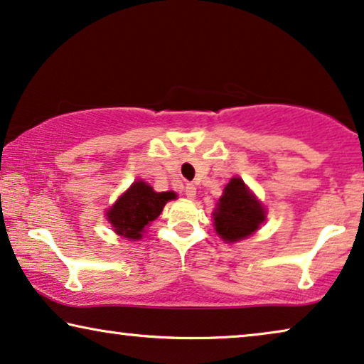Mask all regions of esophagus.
<instances>
[{"mask_svg":"<svg viewBox=\"0 0 364 364\" xmlns=\"http://www.w3.org/2000/svg\"><path fill=\"white\" fill-rule=\"evenodd\" d=\"M184 194H186L188 199H194V196H196V186L193 183H188L186 188H184Z\"/></svg>","mask_w":364,"mask_h":364,"instance_id":"obj_1","label":"esophagus"}]
</instances>
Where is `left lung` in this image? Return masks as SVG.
Listing matches in <instances>:
<instances>
[{
    "instance_id": "left-lung-1",
    "label": "left lung",
    "mask_w": 364,
    "mask_h": 364,
    "mask_svg": "<svg viewBox=\"0 0 364 364\" xmlns=\"http://www.w3.org/2000/svg\"><path fill=\"white\" fill-rule=\"evenodd\" d=\"M214 229L228 244L249 237L265 221V209L240 178H231L213 213Z\"/></svg>"
}]
</instances>
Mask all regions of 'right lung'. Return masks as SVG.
Returning <instances> with one entry per match:
<instances>
[{"label":"right lung","instance_id":"add662e5","mask_svg":"<svg viewBox=\"0 0 364 364\" xmlns=\"http://www.w3.org/2000/svg\"><path fill=\"white\" fill-rule=\"evenodd\" d=\"M170 199H176V193H156L150 184L138 180L107 211V219L122 237L138 240L143 237L145 228L160 216Z\"/></svg>","mask_w":364,"mask_h":364}]
</instances>
